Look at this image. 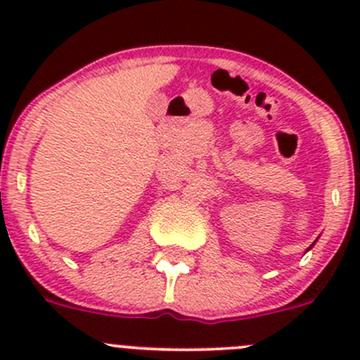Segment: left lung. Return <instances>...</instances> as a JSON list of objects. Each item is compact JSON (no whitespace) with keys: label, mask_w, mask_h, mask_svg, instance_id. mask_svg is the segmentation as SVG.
<instances>
[{"label":"left lung","mask_w":360,"mask_h":360,"mask_svg":"<svg viewBox=\"0 0 360 360\" xmlns=\"http://www.w3.org/2000/svg\"><path fill=\"white\" fill-rule=\"evenodd\" d=\"M311 248H314V244H311V245H310V248H308V249H311Z\"/></svg>","instance_id":"8db88e82"}]
</instances>
